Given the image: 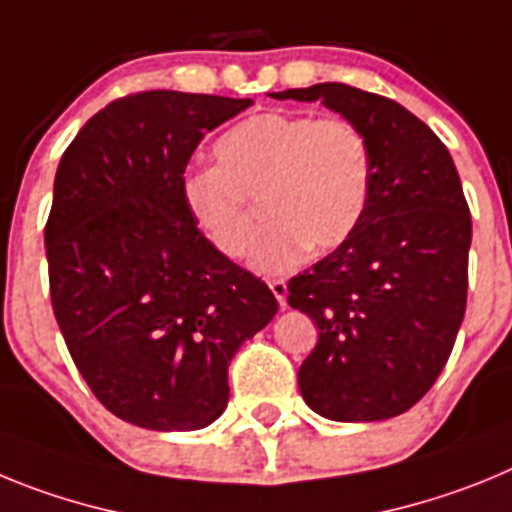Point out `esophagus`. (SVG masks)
<instances>
[{"label": "esophagus", "mask_w": 512, "mask_h": 512, "mask_svg": "<svg viewBox=\"0 0 512 512\" xmlns=\"http://www.w3.org/2000/svg\"><path fill=\"white\" fill-rule=\"evenodd\" d=\"M269 289L274 292V297H277L279 307L287 305V282H284V279H271Z\"/></svg>", "instance_id": "esophagus-1"}]
</instances>
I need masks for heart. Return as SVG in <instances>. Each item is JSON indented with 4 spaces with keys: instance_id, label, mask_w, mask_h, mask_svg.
Returning <instances> with one entry per match:
<instances>
[{
    "instance_id": "b5f03b06",
    "label": "heart",
    "mask_w": 512,
    "mask_h": 512,
    "mask_svg": "<svg viewBox=\"0 0 512 512\" xmlns=\"http://www.w3.org/2000/svg\"><path fill=\"white\" fill-rule=\"evenodd\" d=\"M217 166L184 176V205L207 241L243 259L261 200L271 223L253 264L292 271L310 251H333L356 233L374 189L372 143L346 117L259 112L220 135Z\"/></svg>"
}]
</instances>
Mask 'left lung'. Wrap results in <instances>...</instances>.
Segmentation results:
<instances>
[{
    "label": "left lung",
    "mask_w": 512,
    "mask_h": 512,
    "mask_svg": "<svg viewBox=\"0 0 512 512\" xmlns=\"http://www.w3.org/2000/svg\"><path fill=\"white\" fill-rule=\"evenodd\" d=\"M271 97L320 99L356 122L374 153L356 233L287 284L289 305L320 330L300 392L330 420L395 418L431 390L467 310L472 215L454 158L395 99L338 81Z\"/></svg>",
    "instance_id": "8db88e82"
}]
</instances>
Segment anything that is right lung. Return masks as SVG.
Wrapping results in <instances>:
<instances>
[{
    "label": "right lung",
    "instance_id": "add662e5",
    "mask_svg": "<svg viewBox=\"0 0 512 512\" xmlns=\"http://www.w3.org/2000/svg\"><path fill=\"white\" fill-rule=\"evenodd\" d=\"M251 99L135 92L63 151L45 223L51 305L104 408L148 431H197L228 405V364L279 310L271 289L205 238L184 171Z\"/></svg>",
    "mask_w": 512,
    "mask_h": 512
}]
</instances>
